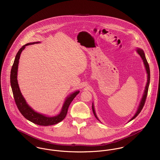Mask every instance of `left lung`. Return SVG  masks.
Wrapping results in <instances>:
<instances>
[{"label": "left lung", "mask_w": 160, "mask_h": 160, "mask_svg": "<svg viewBox=\"0 0 160 160\" xmlns=\"http://www.w3.org/2000/svg\"><path fill=\"white\" fill-rule=\"evenodd\" d=\"M136 52H137V53L140 56L141 58L143 60V64H144V67H145V68L146 70V72L147 74V84H146V86H145V90L143 92V95H142V97L140 101V103H139V105L137 107V111L136 112L134 115L132 116V118L128 121V122H130L131 121L133 120L134 118H136L137 116V115L139 114L141 112V110H142L143 107V105L145 104V100H146V98H147V93H148V87H149V84H150V68H149V65H148V63L147 62V60L146 59V57H145V53H144V52L143 50L142 49V48H136ZM92 111H93V114L95 116V117L97 118V120H98L99 121L100 119H98V118L97 117L96 113H95V108H94V105H93V103H92ZM101 122V121H100Z\"/></svg>", "instance_id": "1"}]
</instances>
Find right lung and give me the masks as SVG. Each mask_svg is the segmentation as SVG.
Instances as JSON below:
<instances>
[{
    "label": "right lung",
    "instance_id": "1",
    "mask_svg": "<svg viewBox=\"0 0 160 160\" xmlns=\"http://www.w3.org/2000/svg\"><path fill=\"white\" fill-rule=\"evenodd\" d=\"M41 42H34L28 43L25 45L22 46V47L19 50L18 53L16 55L14 63L13 64L12 68L11 69L10 72V84L11 88L13 92V97L15 101L16 102L17 106L22 114L23 116L29 121L40 126H47L50 125H53L57 124L64 119L66 117L69 106L74 97L79 93V91H76L72 92L71 93L68 95L63 104L62 107L61 111L60 113L54 116H47L46 114H42L36 112L33 110L26 102L25 98H24L20 89L18 86V80H17V76H18V64H19V60L20 58L21 53L24 49L26 48V46H29L31 44H39Z\"/></svg>",
    "mask_w": 160,
    "mask_h": 160
}]
</instances>
